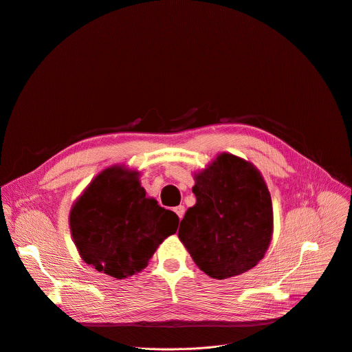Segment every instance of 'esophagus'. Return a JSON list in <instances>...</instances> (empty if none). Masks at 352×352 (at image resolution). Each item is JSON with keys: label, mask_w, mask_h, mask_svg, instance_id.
Wrapping results in <instances>:
<instances>
[{"label": "esophagus", "mask_w": 352, "mask_h": 352, "mask_svg": "<svg viewBox=\"0 0 352 352\" xmlns=\"http://www.w3.org/2000/svg\"><path fill=\"white\" fill-rule=\"evenodd\" d=\"M175 212H176V215L182 219V218L184 217L186 209H184V206H183V205H179V206H176V208H175Z\"/></svg>", "instance_id": "1"}]
</instances>
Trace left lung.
I'll return each mask as SVG.
<instances>
[{
	"instance_id": "left-lung-1",
	"label": "left lung",
	"mask_w": 352,
	"mask_h": 352,
	"mask_svg": "<svg viewBox=\"0 0 352 352\" xmlns=\"http://www.w3.org/2000/svg\"><path fill=\"white\" fill-rule=\"evenodd\" d=\"M197 198L180 222L179 239L195 265L214 278L252 269L265 255L273 229L269 190L247 161L221 154L195 176Z\"/></svg>"
}]
</instances>
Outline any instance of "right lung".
I'll return each instance as SVG.
<instances>
[{
	"label": "right lung",
	"instance_id": "add662e5",
	"mask_svg": "<svg viewBox=\"0 0 352 352\" xmlns=\"http://www.w3.org/2000/svg\"><path fill=\"white\" fill-rule=\"evenodd\" d=\"M137 172H101L70 210L80 256L98 272L126 278L142 272L158 245L176 233L179 217L146 197Z\"/></svg>",
	"mask_w": 352,
	"mask_h": 352
}]
</instances>
